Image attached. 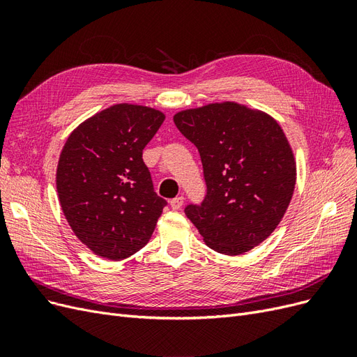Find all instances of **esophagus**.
Returning <instances> with one entry per match:
<instances>
[{
  "instance_id": "esophagus-1",
  "label": "esophagus",
  "mask_w": 357,
  "mask_h": 357,
  "mask_svg": "<svg viewBox=\"0 0 357 357\" xmlns=\"http://www.w3.org/2000/svg\"><path fill=\"white\" fill-rule=\"evenodd\" d=\"M183 202H185V197H176V198H172V199L169 201L172 210H178V208L181 207V205H183Z\"/></svg>"
}]
</instances>
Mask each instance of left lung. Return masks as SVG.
I'll list each match as a JSON object with an SVG mask.
<instances>
[{
  "label": "left lung",
  "instance_id": "1",
  "mask_svg": "<svg viewBox=\"0 0 357 357\" xmlns=\"http://www.w3.org/2000/svg\"><path fill=\"white\" fill-rule=\"evenodd\" d=\"M178 131L197 146L207 193L186 205L188 219L213 250L236 256L277 228L296 181L294 152L277 121L236 102L178 112Z\"/></svg>",
  "mask_w": 357,
  "mask_h": 357
}]
</instances>
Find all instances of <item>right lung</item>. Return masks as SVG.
I'll return each instance as SVG.
<instances>
[{
  "label": "right lung",
  "mask_w": 357,
  "mask_h": 357,
  "mask_svg": "<svg viewBox=\"0 0 357 357\" xmlns=\"http://www.w3.org/2000/svg\"><path fill=\"white\" fill-rule=\"evenodd\" d=\"M165 114L135 104H116L84 121L63 146L56 189L75 236L110 261L143 248L167 205L153 189L143 149Z\"/></svg>",
  "instance_id": "add662e5"
}]
</instances>
